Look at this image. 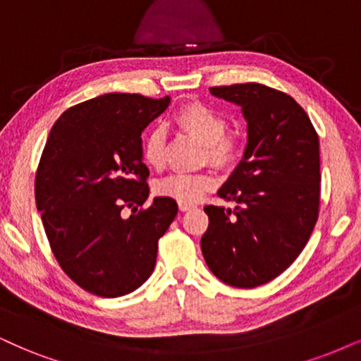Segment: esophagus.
<instances>
[{
	"mask_svg": "<svg viewBox=\"0 0 361 361\" xmlns=\"http://www.w3.org/2000/svg\"><path fill=\"white\" fill-rule=\"evenodd\" d=\"M178 207H180L181 212H188V209L196 208V204L195 203H183V202H180V203H178Z\"/></svg>",
	"mask_w": 361,
	"mask_h": 361,
	"instance_id": "34e87169",
	"label": "esophagus"
}]
</instances>
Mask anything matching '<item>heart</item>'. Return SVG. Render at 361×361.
<instances>
[{"instance_id": "b5f03b06", "label": "heart", "mask_w": 361, "mask_h": 361, "mask_svg": "<svg viewBox=\"0 0 361 361\" xmlns=\"http://www.w3.org/2000/svg\"><path fill=\"white\" fill-rule=\"evenodd\" d=\"M178 130L190 135L191 138L204 147V159L213 166L226 168L235 166L241 157V143L235 136H228V123L220 111L208 104L193 102L181 106L173 116ZM143 161L153 170H161L166 163V138L161 128H153L143 138L141 145ZM216 186V180L212 175H186L175 173L163 178L157 185V193L175 202L195 203L203 198L207 191Z\"/></svg>"}]
</instances>
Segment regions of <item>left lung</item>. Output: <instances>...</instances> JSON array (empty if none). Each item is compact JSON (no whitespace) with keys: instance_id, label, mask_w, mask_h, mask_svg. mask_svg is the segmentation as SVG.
I'll use <instances>...</instances> for the list:
<instances>
[{"instance_id":"8db88e82","label":"left lung","mask_w":361,"mask_h":361,"mask_svg":"<svg viewBox=\"0 0 361 361\" xmlns=\"http://www.w3.org/2000/svg\"><path fill=\"white\" fill-rule=\"evenodd\" d=\"M209 93L241 108L245 153L218 196L236 207H204L202 252L213 275L236 288L271 281L302 253L318 220L320 141L305 109L258 83Z\"/></svg>"}]
</instances>
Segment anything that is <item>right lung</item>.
<instances>
[{"label":"right lung","mask_w":361,"mask_h":361,"mask_svg":"<svg viewBox=\"0 0 361 361\" xmlns=\"http://www.w3.org/2000/svg\"><path fill=\"white\" fill-rule=\"evenodd\" d=\"M170 97L106 93L66 109L36 171V208L58 263L76 285L104 298L131 293L154 270L158 240L178 204L149 196L141 133ZM123 207H133L122 216Z\"/></svg>","instance_id":"obj_1"}]
</instances>
